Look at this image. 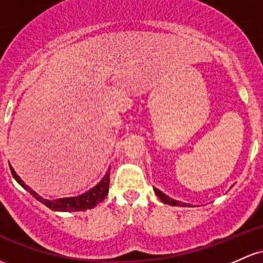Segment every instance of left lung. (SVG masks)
<instances>
[{"mask_svg": "<svg viewBox=\"0 0 263 263\" xmlns=\"http://www.w3.org/2000/svg\"><path fill=\"white\" fill-rule=\"evenodd\" d=\"M154 191L156 192V195L160 197V200L163 202V203H167V204H171V206H181V207H190V204L187 203H183V202H180V201H176L174 198L168 197V196L164 195L163 192H161L160 190L157 189H154Z\"/></svg>", "mask_w": 263, "mask_h": 263, "instance_id": "8db88e82", "label": "left lung"}]
</instances>
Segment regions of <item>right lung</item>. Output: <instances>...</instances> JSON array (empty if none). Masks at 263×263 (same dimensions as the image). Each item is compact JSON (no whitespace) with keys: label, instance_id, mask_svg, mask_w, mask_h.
<instances>
[{"label":"right lung","instance_id":"1","mask_svg":"<svg viewBox=\"0 0 263 263\" xmlns=\"http://www.w3.org/2000/svg\"><path fill=\"white\" fill-rule=\"evenodd\" d=\"M11 174L14 177V180L17 181L22 187L31 193L36 200L42 202L45 206H47L48 209L53 210V211H86L88 209H93L96 204H99L100 202L105 200V197L108 193V187H109V170L106 172L105 177L100 181L93 189L88 190L87 192H85L83 195L76 196V197H66V198H57V200L50 201L45 200L41 196L37 195L33 190H31L30 187L26 184L24 181L20 178V176L14 172V170L10 166Z\"/></svg>","mask_w":263,"mask_h":263}]
</instances>
